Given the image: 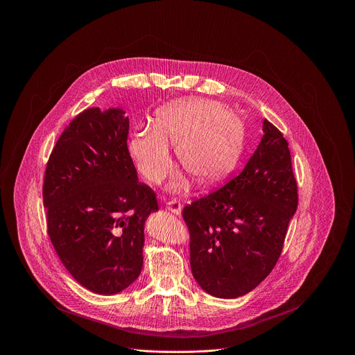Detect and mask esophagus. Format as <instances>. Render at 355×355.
Here are the masks:
<instances>
[{
    "label": "esophagus",
    "instance_id": "34e87169",
    "mask_svg": "<svg viewBox=\"0 0 355 355\" xmlns=\"http://www.w3.org/2000/svg\"><path fill=\"white\" fill-rule=\"evenodd\" d=\"M166 208H167L171 214H174V215H181L182 207H181L178 199H170V200L167 202V204H166Z\"/></svg>",
    "mask_w": 355,
    "mask_h": 355
}]
</instances>
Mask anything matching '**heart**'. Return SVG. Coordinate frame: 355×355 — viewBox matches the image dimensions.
<instances>
[{
  "mask_svg": "<svg viewBox=\"0 0 355 355\" xmlns=\"http://www.w3.org/2000/svg\"><path fill=\"white\" fill-rule=\"evenodd\" d=\"M167 144H175L180 166L196 184L222 180L234 167L243 146L240 121L214 103L188 101L157 111L153 126L137 128L129 155L150 184L162 182L171 168Z\"/></svg>",
  "mask_w": 355,
  "mask_h": 355,
  "instance_id": "1",
  "label": "heart"
}]
</instances>
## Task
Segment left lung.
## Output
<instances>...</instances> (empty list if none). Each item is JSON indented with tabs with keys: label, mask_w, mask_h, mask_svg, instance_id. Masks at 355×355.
<instances>
[{
	"label": "left lung",
	"mask_w": 355,
	"mask_h": 355,
	"mask_svg": "<svg viewBox=\"0 0 355 355\" xmlns=\"http://www.w3.org/2000/svg\"><path fill=\"white\" fill-rule=\"evenodd\" d=\"M263 132L239 175L182 209L192 275L216 297L243 296L267 278L297 208L288 141L267 119Z\"/></svg>",
	"instance_id": "left-lung-1"
}]
</instances>
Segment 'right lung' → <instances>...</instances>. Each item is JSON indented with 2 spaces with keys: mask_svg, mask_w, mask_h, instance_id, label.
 I'll return each instance as SVG.
<instances>
[{
  "mask_svg": "<svg viewBox=\"0 0 355 355\" xmlns=\"http://www.w3.org/2000/svg\"><path fill=\"white\" fill-rule=\"evenodd\" d=\"M122 110L80 112L50 153L43 180L47 234L66 270L99 295L126 289L143 266L156 192L137 180Z\"/></svg>",
  "mask_w": 355,
  "mask_h": 355,
  "instance_id": "right-lung-1",
  "label": "right lung"
}]
</instances>
